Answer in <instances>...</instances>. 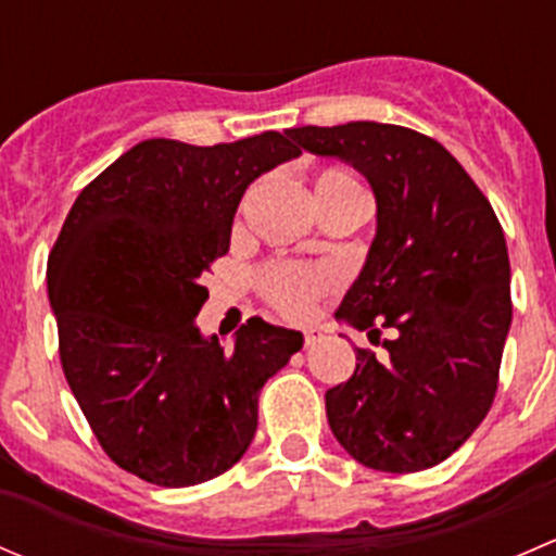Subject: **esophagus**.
I'll return each instance as SVG.
<instances>
[{
    "mask_svg": "<svg viewBox=\"0 0 556 556\" xmlns=\"http://www.w3.org/2000/svg\"><path fill=\"white\" fill-rule=\"evenodd\" d=\"M319 336H323V333H319V330H306V333H304V346H306V350L317 344Z\"/></svg>",
    "mask_w": 556,
    "mask_h": 556,
    "instance_id": "34e87169",
    "label": "esophagus"
}]
</instances>
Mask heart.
<instances>
[{
  "label": "heart",
  "instance_id": "1",
  "mask_svg": "<svg viewBox=\"0 0 556 556\" xmlns=\"http://www.w3.org/2000/svg\"><path fill=\"white\" fill-rule=\"evenodd\" d=\"M355 179L341 169H323L314 174V201L317 210L333 201L336 195L355 190ZM339 285L336 274L328 266H309V263L277 261L268 263L257 274V288L274 312L288 319H306L319 299Z\"/></svg>",
  "mask_w": 556,
  "mask_h": 556
}]
</instances>
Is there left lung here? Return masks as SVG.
Returning <instances> with one entry per match:
<instances>
[{
	"instance_id": "1",
	"label": "left lung",
	"mask_w": 556,
	"mask_h": 556,
	"mask_svg": "<svg viewBox=\"0 0 556 556\" xmlns=\"http://www.w3.org/2000/svg\"><path fill=\"white\" fill-rule=\"evenodd\" d=\"M288 134L355 166L377 195V239L336 317L392 339L382 361L355 350V374L325 392L330 430L366 468H433L495 401L514 309L501 220L433 137L371 121Z\"/></svg>"
}]
</instances>
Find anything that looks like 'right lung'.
Returning a JSON list of instances; mask_svg holds the SVG:
<instances>
[{"label":"right lung","mask_w":556,"mask_h":556,"mask_svg":"<svg viewBox=\"0 0 556 556\" xmlns=\"http://www.w3.org/2000/svg\"><path fill=\"white\" fill-rule=\"evenodd\" d=\"M299 153L288 131L212 148L144 139L61 226L48 257L61 368L106 457L142 481L193 486L233 468L261 387L304 344L250 317L226 350L193 323L247 185Z\"/></svg>","instance_id":"1"}]
</instances>
